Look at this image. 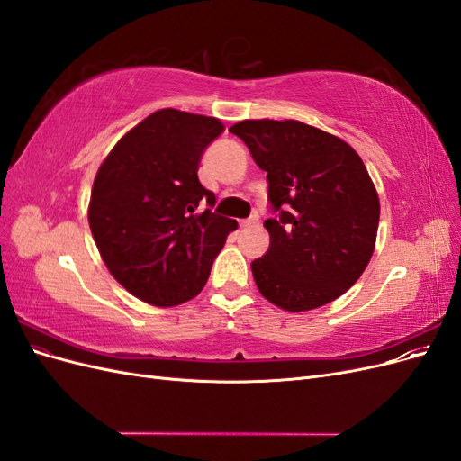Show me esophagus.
<instances>
[{"mask_svg":"<svg viewBox=\"0 0 461 461\" xmlns=\"http://www.w3.org/2000/svg\"><path fill=\"white\" fill-rule=\"evenodd\" d=\"M254 225H258V219H256V217H252V219H242V221H240V227H242V229L254 227Z\"/></svg>","mask_w":461,"mask_h":461,"instance_id":"1","label":"esophagus"}]
</instances>
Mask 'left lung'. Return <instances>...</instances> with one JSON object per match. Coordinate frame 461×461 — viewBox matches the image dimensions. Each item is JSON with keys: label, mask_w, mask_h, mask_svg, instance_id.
<instances>
[{"label": "left lung", "mask_w": 461, "mask_h": 461, "mask_svg": "<svg viewBox=\"0 0 461 461\" xmlns=\"http://www.w3.org/2000/svg\"><path fill=\"white\" fill-rule=\"evenodd\" d=\"M232 134L267 173L275 219L269 249L252 261L265 300L308 312L342 296L366 271L379 229V196L356 149L300 121L246 119Z\"/></svg>", "instance_id": "1"}]
</instances>
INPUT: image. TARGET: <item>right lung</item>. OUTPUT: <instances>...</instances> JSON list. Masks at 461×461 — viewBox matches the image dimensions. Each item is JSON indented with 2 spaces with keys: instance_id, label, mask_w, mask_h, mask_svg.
<instances>
[{
  "instance_id": "right-lung-1",
  "label": "right lung",
  "mask_w": 461,
  "mask_h": 461,
  "mask_svg": "<svg viewBox=\"0 0 461 461\" xmlns=\"http://www.w3.org/2000/svg\"><path fill=\"white\" fill-rule=\"evenodd\" d=\"M225 131L215 117L159 109L124 134L97 169L88 222L115 281L159 308L198 296L239 222L202 186L203 149Z\"/></svg>"
}]
</instances>
